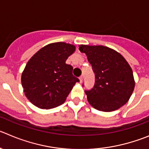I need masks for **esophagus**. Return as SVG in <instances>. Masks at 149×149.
Instances as JSON below:
<instances>
[{
    "label": "esophagus",
    "mask_w": 149,
    "mask_h": 149,
    "mask_svg": "<svg viewBox=\"0 0 149 149\" xmlns=\"http://www.w3.org/2000/svg\"><path fill=\"white\" fill-rule=\"evenodd\" d=\"M79 79H80V83H83V76H80Z\"/></svg>",
    "instance_id": "esophagus-1"
}]
</instances>
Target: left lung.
Here are the masks:
<instances>
[{
  "label": "left lung",
  "mask_w": 149,
  "mask_h": 149,
  "mask_svg": "<svg viewBox=\"0 0 149 149\" xmlns=\"http://www.w3.org/2000/svg\"><path fill=\"white\" fill-rule=\"evenodd\" d=\"M79 50L86 53L95 75L93 88L85 90L88 103L97 110L106 112L127 103L135 83L132 68L125 58L103 46L80 45Z\"/></svg>",
  "instance_id": "8db88e82"
}]
</instances>
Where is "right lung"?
I'll return each instance as SVG.
<instances>
[{"label":"right lung","instance_id":"right-lung-1","mask_svg":"<svg viewBox=\"0 0 149 149\" xmlns=\"http://www.w3.org/2000/svg\"><path fill=\"white\" fill-rule=\"evenodd\" d=\"M75 46L58 42L43 47L32 56L22 73L24 92L32 104L43 109L61 106L77 82L73 67L65 61Z\"/></svg>","mask_w":149,"mask_h":149}]
</instances>
